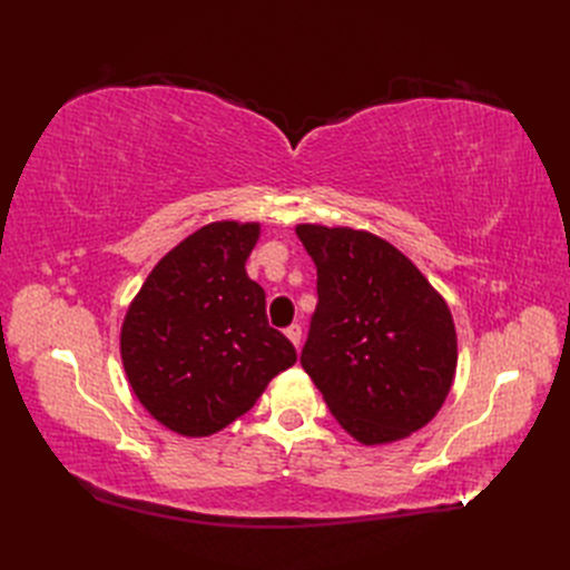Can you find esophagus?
I'll return each instance as SVG.
<instances>
[{
    "label": "esophagus",
    "mask_w": 570,
    "mask_h": 570,
    "mask_svg": "<svg viewBox=\"0 0 570 570\" xmlns=\"http://www.w3.org/2000/svg\"><path fill=\"white\" fill-rule=\"evenodd\" d=\"M285 335H287V340L299 350V344H302V325H297V323L289 325L287 331H285Z\"/></svg>",
    "instance_id": "1"
}]
</instances>
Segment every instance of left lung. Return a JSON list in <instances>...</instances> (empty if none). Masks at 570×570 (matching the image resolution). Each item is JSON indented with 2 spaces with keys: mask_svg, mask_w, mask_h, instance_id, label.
<instances>
[{
  "mask_svg": "<svg viewBox=\"0 0 570 570\" xmlns=\"http://www.w3.org/2000/svg\"><path fill=\"white\" fill-rule=\"evenodd\" d=\"M318 273L302 366L337 423L366 446L409 438L435 419L456 373L450 306L387 239L299 223Z\"/></svg>",
  "mask_w": 570,
  "mask_h": 570,
  "instance_id": "8db88e82",
  "label": "left lung"
}]
</instances>
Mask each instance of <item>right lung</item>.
Segmentation results:
<instances>
[{
  "label": "right lung",
  "mask_w": 570,
  "mask_h": 570,
  "mask_svg": "<svg viewBox=\"0 0 570 570\" xmlns=\"http://www.w3.org/2000/svg\"><path fill=\"white\" fill-rule=\"evenodd\" d=\"M258 235L252 220H214L187 235L151 268L120 325L135 396L178 435L218 433L297 361L245 271Z\"/></svg>",
  "instance_id": "add662e5"
}]
</instances>
